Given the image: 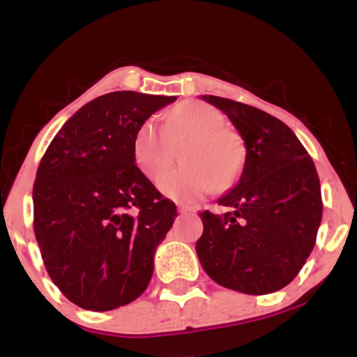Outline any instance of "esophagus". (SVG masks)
I'll list each match as a JSON object with an SVG mask.
<instances>
[{
  "label": "esophagus",
  "instance_id": "1",
  "mask_svg": "<svg viewBox=\"0 0 357 357\" xmlns=\"http://www.w3.org/2000/svg\"><path fill=\"white\" fill-rule=\"evenodd\" d=\"M178 211L181 213V215H186V213H192V211H195V208L184 206V204H178Z\"/></svg>",
  "mask_w": 357,
  "mask_h": 357
}]
</instances>
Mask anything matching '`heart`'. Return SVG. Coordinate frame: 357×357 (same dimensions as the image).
Instances as JSON below:
<instances>
[{
	"label": "heart",
	"mask_w": 357,
	"mask_h": 357,
	"mask_svg": "<svg viewBox=\"0 0 357 357\" xmlns=\"http://www.w3.org/2000/svg\"><path fill=\"white\" fill-rule=\"evenodd\" d=\"M225 122L210 104L181 102L165 116V129L154 121L142 122L132 141L134 165L153 179L169 165V146L186 141L179 154L183 167L159 176L158 190L181 203L198 202L213 188L227 190L241 171L243 146Z\"/></svg>",
	"instance_id": "heart-1"
}]
</instances>
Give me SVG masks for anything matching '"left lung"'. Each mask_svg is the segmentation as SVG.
<instances>
[{"mask_svg": "<svg viewBox=\"0 0 357 357\" xmlns=\"http://www.w3.org/2000/svg\"><path fill=\"white\" fill-rule=\"evenodd\" d=\"M243 139L245 165L218 199L227 211H203L196 253L216 284L250 296L289 285L304 267L322 220L321 183L294 130L264 110L202 96Z\"/></svg>", "mask_w": 357, "mask_h": 357, "instance_id": "left-lung-1", "label": "left lung"}]
</instances>
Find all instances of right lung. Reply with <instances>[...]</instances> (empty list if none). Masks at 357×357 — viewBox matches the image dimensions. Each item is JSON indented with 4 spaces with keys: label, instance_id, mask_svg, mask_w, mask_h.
<instances>
[{
    "label": "right lung",
    "instance_id": "1",
    "mask_svg": "<svg viewBox=\"0 0 357 357\" xmlns=\"http://www.w3.org/2000/svg\"><path fill=\"white\" fill-rule=\"evenodd\" d=\"M174 100L132 90L97 97L65 122L40 162L35 236L48 275L82 309H117L149 285L178 211L134 165L132 141Z\"/></svg>",
    "mask_w": 357,
    "mask_h": 357
}]
</instances>
